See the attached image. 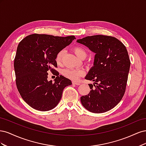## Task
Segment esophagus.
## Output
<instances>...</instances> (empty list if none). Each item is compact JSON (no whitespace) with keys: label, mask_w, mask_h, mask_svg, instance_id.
<instances>
[{"label":"esophagus","mask_w":146,"mask_h":146,"mask_svg":"<svg viewBox=\"0 0 146 146\" xmlns=\"http://www.w3.org/2000/svg\"><path fill=\"white\" fill-rule=\"evenodd\" d=\"M72 84H74V85H80V83L77 82H72Z\"/></svg>","instance_id":"esophagus-1"}]
</instances>
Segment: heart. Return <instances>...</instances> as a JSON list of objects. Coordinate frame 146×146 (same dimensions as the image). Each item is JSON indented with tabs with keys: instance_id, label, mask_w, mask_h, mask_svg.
<instances>
[{
	"instance_id": "obj_1",
	"label": "heart",
	"mask_w": 146,
	"mask_h": 146,
	"mask_svg": "<svg viewBox=\"0 0 146 146\" xmlns=\"http://www.w3.org/2000/svg\"><path fill=\"white\" fill-rule=\"evenodd\" d=\"M73 50L79 58L84 59L87 55V52L85 50V48H83L80 46L74 47ZM64 54V50H61L58 52L56 56V61L58 64H60L62 63L63 56ZM62 74L63 76L66 77H67L70 80H77L78 79L82 77L84 72L82 70H77V69H64L62 71Z\"/></svg>"
}]
</instances>
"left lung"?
Masks as SVG:
<instances>
[{
  "label": "left lung",
  "instance_id": "1",
  "mask_svg": "<svg viewBox=\"0 0 146 146\" xmlns=\"http://www.w3.org/2000/svg\"><path fill=\"white\" fill-rule=\"evenodd\" d=\"M94 52V66L85 79L90 93L81 97L82 104L94 113L108 111L116 106L125 92L130 60L123 44L117 38L106 35H94L77 39Z\"/></svg>",
  "mask_w": 146,
  "mask_h": 146
}]
</instances>
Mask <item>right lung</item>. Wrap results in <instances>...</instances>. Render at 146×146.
<instances>
[{"label": "right lung", "instance_id": "obj_1", "mask_svg": "<svg viewBox=\"0 0 146 146\" xmlns=\"http://www.w3.org/2000/svg\"><path fill=\"white\" fill-rule=\"evenodd\" d=\"M76 37L35 33L18 44L14 61L16 83L22 98L31 107L41 111L55 108L64 88L72 85L69 79L58 76L56 56ZM57 76L55 82L47 80L48 72Z\"/></svg>", "mask_w": 146, "mask_h": 146}]
</instances>
